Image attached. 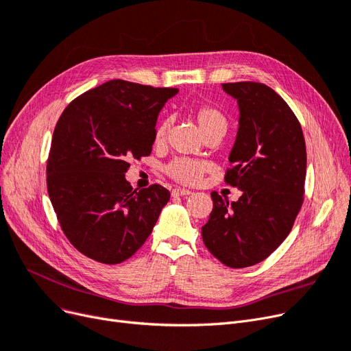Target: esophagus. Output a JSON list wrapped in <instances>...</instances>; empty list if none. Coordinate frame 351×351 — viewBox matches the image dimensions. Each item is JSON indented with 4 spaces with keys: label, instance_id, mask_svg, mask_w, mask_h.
<instances>
[{
    "label": "esophagus",
    "instance_id": "obj_1",
    "mask_svg": "<svg viewBox=\"0 0 351 351\" xmlns=\"http://www.w3.org/2000/svg\"><path fill=\"white\" fill-rule=\"evenodd\" d=\"M191 193H192V191H189V189H183V188L172 189V196H186Z\"/></svg>",
    "mask_w": 351,
    "mask_h": 351
}]
</instances>
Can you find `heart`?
Returning a JSON list of instances; mask_svg holds the SVG:
<instances>
[{"label": "heart", "instance_id": "obj_1", "mask_svg": "<svg viewBox=\"0 0 351 351\" xmlns=\"http://www.w3.org/2000/svg\"><path fill=\"white\" fill-rule=\"evenodd\" d=\"M192 115L205 136H209L216 132L225 134L228 121L223 115L222 110L219 108L209 105V104H202L192 109ZM171 126V121L166 118L162 119L156 129H155V142L160 143L165 141L166 135H168ZM206 171V163L199 159H189V158H175L168 165L165 166V172L169 178L175 179L176 182L185 183V185H195L204 176Z\"/></svg>", "mask_w": 351, "mask_h": 351}]
</instances>
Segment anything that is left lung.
<instances>
[{"label": "left lung", "mask_w": 351, "mask_h": 351, "mask_svg": "<svg viewBox=\"0 0 351 351\" xmlns=\"http://www.w3.org/2000/svg\"><path fill=\"white\" fill-rule=\"evenodd\" d=\"M241 118L225 182L242 191L237 202L210 193L213 209L202 237L223 265L261 263L290 233L304 200L306 142L286 101L261 82H229Z\"/></svg>", "instance_id": "obj_1"}]
</instances>
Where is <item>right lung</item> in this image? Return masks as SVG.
<instances>
[{
  "label": "right lung",
  "mask_w": 351,
  "mask_h": 351,
  "mask_svg": "<svg viewBox=\"0 0 351 351\" xmlns=\"http://www.w3.org/2000/svg\"><path fill=\"white\" fill-rule=\"evenodd\" d=\"M176 92L112 80L77 97L55 125L48 195L64 234L89 259H129L168 204V189H134L125 172L131 159L151 155L159 110Z\"/></svg>",
  "instance_id": "right-lung-1"
}]
</instances>
